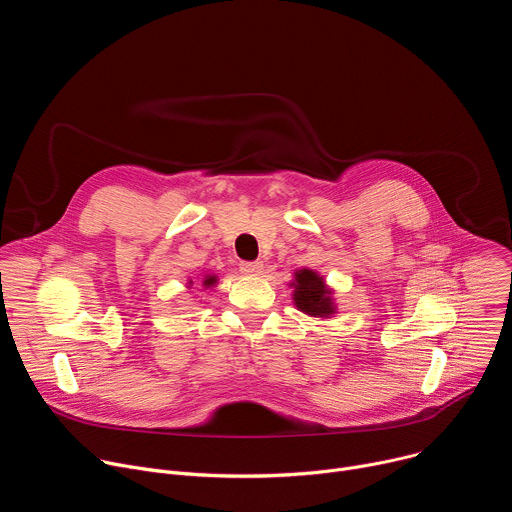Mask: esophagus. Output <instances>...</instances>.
Wrapping results in <instances>:
<instances>
[{"mask_svg":"<svg viewBox=\"0 0 512 512\" xmlns=\"http://www.w3.org/2000/svg\"><path fill=\"white\" fill-rule=\"evenodd\" d=\"M241 271L245 275H259L263 271V263L261 261H243Z\"/></svg>","mask_w":512,"mask_h":512,"instance_id":"esophagus-1","label":"esophagus"}]
</instances>
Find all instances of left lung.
I'll list each match as a JSON object with an SVG mask.
<instances>
[{
    "mask_svg": "<svg viewBox=\"0 0 512 512\" xmlns=\"http://www.w3.org/2000/svg\"><path fill=\"white\" fill-rule=\"evenodd\" d=\"M291 287H294V304L300 312L312 318H330L336 312L332 289L326 287L324 277L314 269L296 271V279Z\"/></svg>",
    "mask_w": 512,
    "mask_h": 512,
    "instance_id": "obj_1",
    "label": "left lung"
}]
</instances>
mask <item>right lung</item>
<instances>
[{
    "label": "right lung",
    "mask_w": 512,
    "mask_h": 512,
    "mask_svg": "<svg viewBox=\"0 0 512 512\" xmlns=\"http://www.w3.org/2000/svg\"><path fill=\"white\" fill-rule=\"evenodd\" d=\"M192 283V281H190ZM216 283V275H204V279H202V285L204 287H212Z\"/></svg>",
    "instance_id": "right-lung-1"
}]
</instances>
